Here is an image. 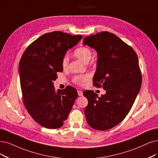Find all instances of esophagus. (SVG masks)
Masks as SVG:
<instances>
[{"label":"esophagus","mask_w":158,"mask_h":158,"mask_svg":"<svg viewBox=\"0 0 158 158\" xmlns=\"http://www.w3.org/2000/svg\"><path fill=\"white\" fill-rule=\"evenodd\" d=\"M77 93H78V95H79V96H83V91H81V90H77Z\"/></svg>","instance_id":"obj_1"}]
</instances>
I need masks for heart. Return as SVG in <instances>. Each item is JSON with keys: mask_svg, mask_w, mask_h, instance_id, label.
<instances>
[{"mask_svg": "<svg viewBox=\"0 0 158 158\" xmlns=\"http://www.w3.org/2000/svg\"><path fill=\"white\" fill-rule=\"evenodd\" d=\"M73 54L75 57L79 58L82 62L85 63H87L92 58V50L86 46H82L80 48L75 49ZM69 64V58L68 55H65L64 56L62 61V66L64 69H66L68 67ZM90 79V76L88 74H84V75H76L73 77V81L74 83L77 84L78 85L82 86L83 84Z\"/></svg>", "mask_w": 158, "mask_h": 158, "instance_id": "heart-1", "label": "heart"}]
</instances>
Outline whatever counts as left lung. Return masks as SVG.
Masks as SVG:
<instances>
[{
    "instance_id": "obj_1",
    "label": "left lung",
    "mask_w": 158,
    "mask_h": 158,
    "mask_svg": "<svg viewBox=\"0 0 158 158\" xmlns=\"http://www.w3.org/2000/svg\"><path fill=\"white\" fill-rule=\"evenodd\" d=\"M83 44L98 53L93 82L106 94L98 96L85 90L87 123L97 130H107L123 120L131 109L141 89L142 78L136 52L115 34L102 32L85 37Z\"/></svg>"
}]
</instances>
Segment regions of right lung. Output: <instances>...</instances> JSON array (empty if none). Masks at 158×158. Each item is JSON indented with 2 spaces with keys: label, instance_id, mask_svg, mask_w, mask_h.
<instances>
[{
  "label": "right lung",
  "instance_id": "add662e5",
  "mask_svg": "<svg viewBox=\"0 0 158 158\" xmlns=\"http://www.w3.org/2000/svg\"><path fill=\"white\" fill-rule=\"evenodd\" d=\"M81 35L60 31L46 33L28 46L21 58L19 73L23 102L32 118L48 129L62 127L78 94L71 86L55 91L52 81L62 72L66 51Z\"/></svg>",
  "mask_w": 158,
  "mask_h": 158
}]
</instances>
